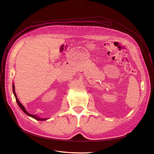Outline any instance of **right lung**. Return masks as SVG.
I'll list each match as a JSON object with an SVG mask.
<instances>
[{"label":"right lung","mask_w":154,"mask_h":154,"mask_svg":"<svg viewBox=\"0 0 154 154\" xmlns=\"http://www.w3.org/2000/svg\"><path fill=\"white\" fill-rule=\"evenodd\" d=\"M15 88H14V83H13V94H14V97H15V98H16V102H17V105H19V106L20 107V108L22 109V110H23L27 115H28V116H30V117H32V118H34V119H36V120H38V121H46V120H47V119H48V118H39V117H38L37 115H32V114H30L29 113H28L27 112V111L26 110V109L25 108V107L21 104V103L19 102V99H17V96H16V92H15Z\"/></svg>","instance_id":"add662e5"}]
</instances>
